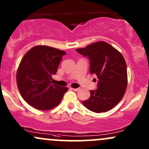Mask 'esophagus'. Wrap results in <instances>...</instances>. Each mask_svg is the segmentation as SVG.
<instances>
[{"mask_svg": "<svg viewBox=\"0 0 149 149\" xmlns=\"http://www.w3.org/2000/svg\"><path fill=\"white\" fill-rule=\"evenodd\" d=\"M71 89L72 91H78L80 90V88H71Z\"/></svg>", "mask_w": 149, "mask_h": 149, "instance_id": "esophagus-1", "label": "esophagus"}]
</instances>
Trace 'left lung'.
Returning <instances> with one entry per match:
<instances>
[{
  "mask_svg": "<svg viewBox=\"0 0 149 149\" xmlns=\"http://www.w3.org/2000/svg\"><path fill=\"white\" fill-rule=\"evenodd\" d=\"M76 52L88 57L90 73L97 78V89L91 91V97L83 101V104L96 113L110 110L123 97L127 86V64L123 56L105 42H95Z\"/></svg>",
  "mask_w": 149,
  "mask_h": 149,
  "instance_id": "1",
  "label": "left lung"
}]
</instances>
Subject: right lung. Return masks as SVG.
<instances>
[{
    "mask_svg": "<svg viewBox=\"0 0 149 149\" xmlns=\"http://www.w3.org/2000/svg\"><path fill=\"white\" fill-rule=\"evenodd\" d=\"M65 54L63 51L48 46H36L24 54L16 78L19 93L29 105L48 110L61 102L68 88L53 84L51 80Z\"/></svg>",
    "mask_w": 149,
    "mask_h": 149,
    "instance_id": "add662e5",
    "label": "right lung"
}]
</instances>
